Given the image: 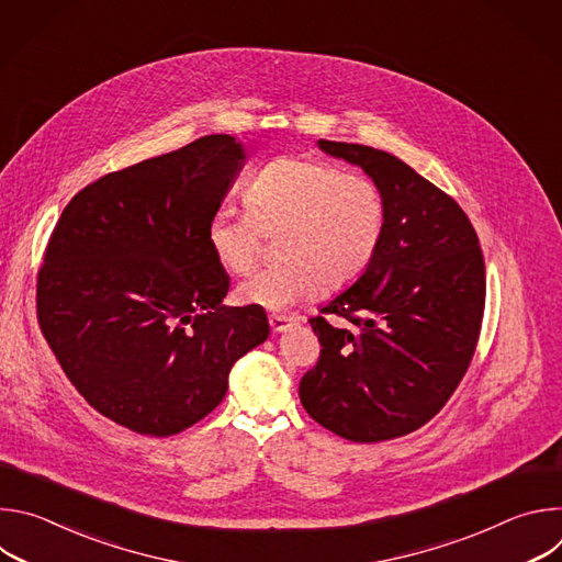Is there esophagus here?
<instances>
[{
    "instance_id": "1",
    "label": "esophagus",
    "mask_w": 562,
    "mask_h": 562,
    "mask_svg": "<svg viewBox=\"0 0 562 562\" xmlns=\"http://www.w3.org/2000/svg\"><path fill=\"white\" fill-rule=\"evenodd\" d=\"M297 323L295 315H284V313H271L269 315V325H271V331H286L291 325Z\"/></svg>"
}]
</instances>
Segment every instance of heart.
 <instances>
[{
	"label": "heart",
	"mask_w": 562,
	"mask_h": 562,
	"mask_svg": "<svg viewBox=\"0 0 562 562\" xmlns=\"http://www.w3.org/2000/svg\"><path fill=\"white\" fill-rule=\"evenodd\" d=\"M247 213L220 209L206 224V245L231 276L254 269L262 237H278L282 262L239 282V304L286 308L319 289L358 282L380 254L386 206L373 180L313 157H278L245 189Z\"/></svg>",
	"instance_id": "obj_1"
}]
</instances>
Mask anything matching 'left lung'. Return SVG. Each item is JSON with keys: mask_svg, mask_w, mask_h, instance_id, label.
Here are the masks:
<instances>
[{"mask_svg": "<svg viewBox=\"0 0 562 562\" xmlns=\"http://www.w3.org/2000/svg\"><path fill=\"white\" fill-rule=\"evenodd\" d=\"M380 189L386 231L369 271L311 317L319 358L300 380L306 414L351 442L427 425L458 389L485 313V260L460 204L391 153L319 139Z\"/></svg>", "mask_w": 562, "mask_h": 562, "instance_id": "left-lung-1", "label": "left lung"}]
</instances>
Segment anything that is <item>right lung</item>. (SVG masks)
I'll use <instances>...</instances> for the list:
<instances>
[{"label":"right lung","instance_id":"add662e5","mask_svg":"<svg viewBox=\"0 0 562 562\" xmlns=\"http://www.w3.org/2000/svg\"><path fill=\"white\" fill-rule=\"evenodd\" d=\"M245 150L204 135L102 176L64 206L37 271V323L87 403L139 436L209 416L235 360L269 338L260 306H224L206 245Z\"/></svg>","mask_w":562,"mask_h":562}]
</instances>
